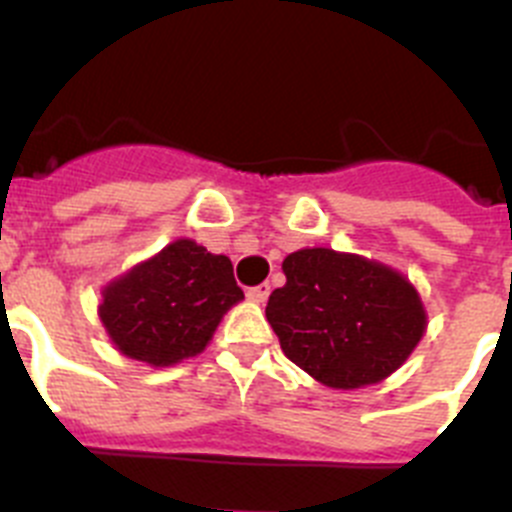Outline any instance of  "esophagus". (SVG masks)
<instances>
[{
	"mask_svg": "<svg viewBox=\"0 0 512 512\" xmlns=\"http://www.w3.org/2000/svg\"><path fill=\"white\" fill-rule=\"evenodd\" d=\"M269 292H271L269 282H264V284H256V287L248 289L246 295H248V300H253V302H266L269 300Z\"/></svg>",
	"mask_w": 512,
	"mask_h": 512,
	"instance_id": "esophagus-1",
	"label": "esophagus"
}]
</instances>
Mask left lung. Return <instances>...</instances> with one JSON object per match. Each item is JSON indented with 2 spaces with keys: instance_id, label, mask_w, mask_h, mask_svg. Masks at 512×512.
<instances>
[{
  "instance_id": "left-lung-1",
  "label": "left lung",
  "mask_w": 512,
  "mask_h": 512,
  "mask_svg": "<svg viewBox=\"0 0 512 512\" xmlns=\"http://www.w3.org/2000/svg\"><path fill=\"white\" fill-rule=\"evenodd\" d=\"M266 320L282 351L318 382L356 390L390 377L423 338L425 312L397 271L330 248L289 253Z\"/></svg>"
}]
</instances>
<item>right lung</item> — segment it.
I'll list each match as a JSON object with an SVG mask.
<instances>
[{
  "instance_id": "right-lung-1",
  "label": "right lung",
  "mask_w": 512,
  "mask_h": 512,
  "mask_svg": "<svg viewBox=\"0 0 512 512\" xmlns=\"http://www.w3.org/2000/svg\"><path fill=\"white\" fill-rule=\"evenodd\" d=\"M241 297L228 256L174 241L104 289L99 315L122 354L169 366L200 354Z\"/></svg>"
}]
</instances>
